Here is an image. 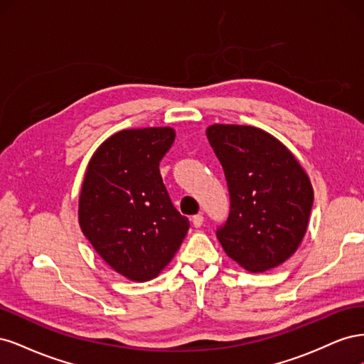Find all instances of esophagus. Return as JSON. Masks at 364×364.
<instances>
[{
    "label": "esophagus",
    "instance_id": "1",
    "mask_svg": "<svg viewBox=\"0 0 364 364\" xmlns=\"http://www.w3.org/2000/svg\"><path fill=\"white\" fill-rule=\"evenodd\" d=\"M191 222H193V226H194V228H200V226L203 225V215H202V214L194 215V217L191 218Z\"/></svg>",
    "mask_w": 364,
    "mask_h": 364
}]
</instances>
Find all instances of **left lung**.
I'll list each match as a JSON object with an SVG mask.
<instances>
[{
  "mask_svg": "<svg viewBox=\"0 0 364 364\" xmlns=\"http://www.w3.org/2000/svg\"><path fill=\"white\" fill-rule=\"evenodd\" d=\"M209 144L225 170L230 211L217 238L241 267H278L299 247L313 206L302 165L279 139L253 126L213 124Z\"/></svg>",
  "mask_w": 364,
  "mask_h": 364,
  "instance_id": "8db88e82",
  "label": "left lung"
}]
</instances>
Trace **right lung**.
Masks as SVG:
<instances>
[{
    "instance_id": "add662e5",
    "label": "right lung",
    "mask_w": 364,
    "mask_h": 364,
    "mask_svg": "<svg viewBox=\"0 0 364 364\" xmlns=\"http://www.w3.org/2000/svg\"><path fill=\"white\" fill-rule=\"evenodd\" d=\"M174 138L171 127L119 130L87 164L80 229L98 255L130 281L156 278L188 232V218L173 206L159 173Z\"/></svg>"
}]
</instances>
